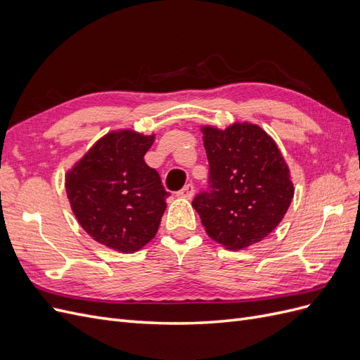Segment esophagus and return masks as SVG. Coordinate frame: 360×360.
Here are the masks:
<instances>
[{
    "label": "esophagus",
    "mask_w": 360,
    "mask_h": 360,
    "mask_svg": "<svg viewBox=\"0 0 360 360\" xmlns=\"http://www.w3.org/2000/svg\"><path fill=\"white\" fill-rule=\"evenodd\" d=\"M193 192H195V189H193V184H192V183H189V184H186V186H184V188L179 192V197L191 200V198L193 197Z\"/></svg>",
    "instance_id": "1"
}]
</instances>
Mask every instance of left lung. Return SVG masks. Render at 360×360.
<instances>
[{"label": "left lung", "instance_id": "obj_1", "mask_svg": "<svg viewBox=\"0 0 360 360\" xmlns=\"http://www.w3.org/2000/svg\"><path fill=\"white\" fill-rule=\"evenodd\" d=\"M201 132L210 186L192 207L207 236L230 250L261 242L284 219L294 197L284 156L258 124L201 126Z\"/></svg>", "mask_w": 360, "mask_h": 360}]
</instances>
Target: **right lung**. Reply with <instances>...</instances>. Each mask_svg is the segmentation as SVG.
I'll list each match as a JSON object with an SVG mask.
<instances>
[{
  "label": "right lung",
  "mask_w": 360,
  "mask_h": 360,
  "mask_svg": "<svg viewBox=\"0 0 360 360\" xmlns=\"http://www.w3.org/2000/svg\"><path fill=\"white\" fill-rule=\"evenodd\" d=\"M155 134L120 129L102 136L66 174L76 221L97 243L122 254L143 249L159 230L165 200L156 169L144 156Z\"/></svg>",
  "instance_id": "1"
}]
</instances>
